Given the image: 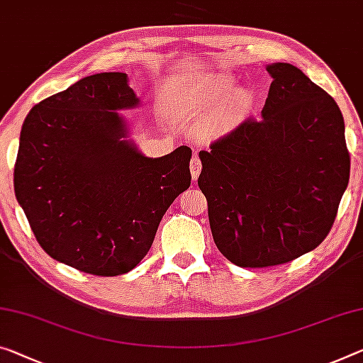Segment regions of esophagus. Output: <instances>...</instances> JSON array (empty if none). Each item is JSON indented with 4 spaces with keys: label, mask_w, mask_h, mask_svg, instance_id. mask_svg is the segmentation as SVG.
Instances as JSON below:
<instances>
[{
    "label": "esophagus",
    "mask_w": 363,
    "mask_h": 363,
    "mask_svg": "<svg viewBox=\"0 0 363 363\" xmlns=\"http://www.w3.org/2000/svg\"><path fill=\"white\" fill-rule=\"evenodd\" d=\"M201 159L198 157V155H193L191 162H189V172H191V177L193 180H198V177L201 174Z\"/></svg>",
    "instance_id": "esophagus-1"
}]
</instances>
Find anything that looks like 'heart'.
<instances>
[{
  "label": "heart",
  "mask_w": 363,
  "mask_h": 363,
  "mask_svg": "<svg viewBox=\"0 0 363 363\" xmlns=\"http://www.w3.org/2000/svg\"><path fill=\"white\" fill-rule=\"evenodd\" d=\"M235 79L227 72L174 76L164 87L167 108L185 118H201L203 135L209 139L225 136L242 123L255 105V94L240 87L230 92Z\"/></svg>",
  "instance_id": "heart-1"
}]
</instances>
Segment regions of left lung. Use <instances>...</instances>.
I'll list each match as a JSON object with an SVG mask.
<instances>
[{
	"label": "left lung",
	"instance_id": "left-lung-1",
	"mask_svg": "<svg viewBox=\"0 0 363 363\" xmlns=\"http://www.w3.org/2000/svg\"><path fill=\"white\" fill-rule=\"evenodd\" d=\"M272 77L261 118L201 150L199 189L219 252L242 267L289 263L330 233L347 188L344 118L330 94L297 66Z\"/></svg>",
	"mask_w": 363,
	"mask_h": 363
}]
</instances>
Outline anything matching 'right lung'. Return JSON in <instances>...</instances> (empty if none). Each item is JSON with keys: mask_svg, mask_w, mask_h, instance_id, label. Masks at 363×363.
I'll list each match as a JSON object with an SVG mask.
<instances>
[{"mask_svg": "<svg viewBox=\"0 0 363 363\" xmlns=\"http://www.w3.org/2000/svg\"><path fill=\"white\" fill-rule=\"evenodd\" d=\"M139 99L125 72L82 77L26 116L14 193L53 259L120 276L147 255L165 211L191 185V149L146 157L120 110Z\"/></svg>", "mask_w": 363, "mask_h": 363, "instance_id": "obj_1", "label": "right lung"}]
</instances>
